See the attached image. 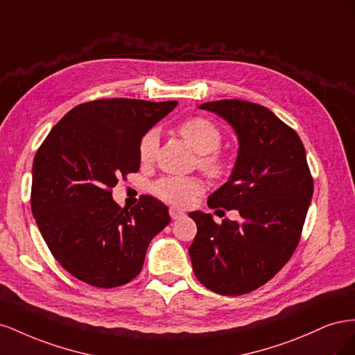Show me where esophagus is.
Returning a JSON list of instances; mask_svg holds the SVG:
<instances>
[{"mask_svg":"<svg viewBox=\"0 0 355 355\" xmlns=\"http://www.w3.org/2000/svg\"><path fill=\"white\" fill-rule=\"evenodd\" d=\"M168 213H170V218H171V219H180V218L185 216L184 211L179 210V209H175V207H170Z\"/></svg>","mask_w":355,"mask_h":355,"instance_id":"1","label":"esophagus"}]
</instances>
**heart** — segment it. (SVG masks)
Returning <instances> with one entry per match:
<instances>
[{"mask_svg": "<svg viewBox=\"0 0 355 355\" xmlns=\"http://www.w3.org/2000/svg\"><path fill=\"white\" fill-rule=\"evenodd\" d=\"M178 132L201 154L200 166L209 175L219 178L225 173L227 164L218 153H214L222 144V133L216 124L204 116H191L179 124ZM158 141L155 130L146 132L139 141L137 154L142 164H151L155 159ZM153 189L161 200L175 206H188L204 191V182L197 176H164L155 182Z\"/></svg>", "mask_w": 355, "mask_h": 355, "instance_id": "heart-1", "label": "heart"}]
</instances>
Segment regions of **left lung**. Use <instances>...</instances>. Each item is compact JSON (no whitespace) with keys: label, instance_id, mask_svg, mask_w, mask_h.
Segmentation results:
<instances>
[{"label":"left lung","instance_id":"obj_1","mask_svg":"<svg viewBox=\"0 0 355 355\" xmlns=\"http://www.w3.org/2000/svg\"><path fill=\"white\" fill-rule=\"evenodd\" d=\"M227 120L239 137L228 182L207 200L210 209L239 210L241 220H213L191 211L197 235L192 270L219 295L239 296L263 286L296 250L314 182L297 133L265 106L223 99L198 106Z\"/></svg>","mask_w":355,"mask_h":355}]
</instances>
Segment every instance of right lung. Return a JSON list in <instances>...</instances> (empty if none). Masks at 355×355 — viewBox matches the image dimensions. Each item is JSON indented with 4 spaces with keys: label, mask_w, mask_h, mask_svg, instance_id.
Returning <instances> with one entry per match:
<instances>
[{
    "label": "right lung",
    "mask_w": 355,
    "mask_h": 355,
    "mask_svg": "<svg viewBox=\"0 0 355 355\" xmlns=\"http://www.w3.org/2000/svg\"><path fill=\"white\" fill-rule=\"evenodd\" d=\"M176 105L123 98L81 103L37 151L32 214L51 254L78 280L102 288L132 282L149 243L168 225V209L157 198L121 209L112 188L139 170V141Z\"/></svg>",
    "instance_id": "obj_1"
}]
</instances>
